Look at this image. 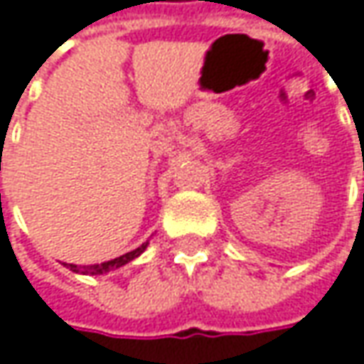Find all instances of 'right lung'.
I'll return each instance as SVG.
<instances>
[{"mask_svg":"<svg viewBox=\"0 0 364 364\" xmlns=\"http://www.w3.org/2000/svg\"><path fill=\"white\" fill-rule=\"evenodd\" d=\"M149 246V240H146L139 248L131 250V252H127V254H122V256H116L112 260H104V262H97V264H73V262H64L70 271H75V273H81V275H104V273H110V271H114V269H120V267H124V264H129L131 260H135V258H139L146 248Z\"/></svg>","mask_w":364,"mask_h":364,"instance_id":"obj_1","label":"right lung"}]
</instances>
